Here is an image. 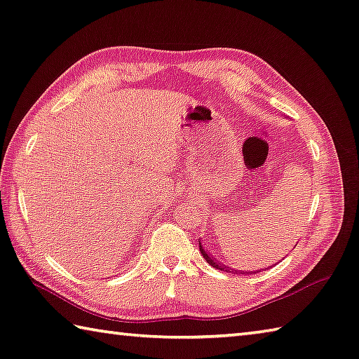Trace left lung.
Segmentation results:
<instances>
[{
	"mask_svg": "<svg viewBox=\"0 0 359 359\" xmlns=\"http://www.w3.org/2000/svg\"><path fill=\"white\" fill-rule=\"evenodd\" d=\"M200 242V241H198ZM200 252H201V255H203V258H205L209 264H211L212 267H215V269H219V270H226V272H233V273H243V272H238V270H234V269H229V267H223L222 264L219 262V261H214L211 256H209L208 253H206V250L201 247V242H200ZM256 272H258V270H256ZM256 272H253V273H256ZM245 273H252V272H245Z\"/></svg>",
	"mask_w": 359,
	"mask_h": 359,
	"instance_id": "1",
	"label": "left lung"
}]
</instances>
